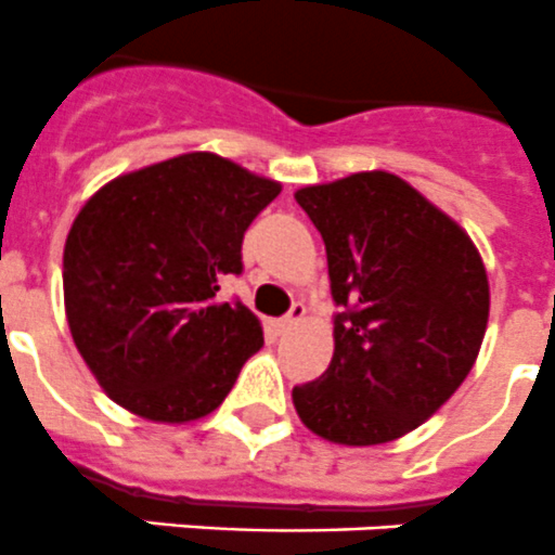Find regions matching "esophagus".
<instances>
[{"label":"esophagus","mask_w":555,"mask_h":555,"mask_svg":"<svg viewBox=\"0 0 555 555\" xmlns=\"http://www.w3.org/2000/svg\"><path fill=\"white\" fill-rule=\"evenodd\" d=\"M304 318H306V306L300 304V300H295V304H292V309H288L286 318L278 320V326H281V328H292V326H297V323H300V320H304Z\"/></svg>","instance_id":"esophagus-1"}]
</instances>
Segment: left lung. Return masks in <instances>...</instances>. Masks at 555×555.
<instances>
[{"instance_id": "8db88e82", "label": "left lung", "mask_w": 555, "mask_h": 555, "mask_svg": "<svg viewBox=\"0 0 555 555\" xmlns=\"http://www.w3.org/2000/svg\"><path fill=\"white\" fill-rule=\"evenodd\" d=\"M326 244L334 357L292 388L306 428L340 446L414 431L462 386L482 346V258L446 212L391 172L297 190Z\"/></svg>"}]
</instances>
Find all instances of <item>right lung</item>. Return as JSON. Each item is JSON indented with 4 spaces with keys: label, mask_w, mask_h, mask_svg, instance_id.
Returning a JSON list of instances; mask_svg holds the SVG:
<instances>
[{
    "label": "right lung",
    "mask_w": 555,
    "mask_h": 555,
    "mask_svg": "<svg viewBox=\"0 0 555 555\" xmlns=\"http://www.w3.org/2000/svg\"><path fill=\"white\" fill-rule=\"evenodd\" d=\"M278 192L221 155L186 153L81 206L64 244V309L109 400L155 423L227 400L263 332L241 300L215 295L223 274L244 272L246 229Z\"/></svg>",
    "instance_id": "add662e5"
}]
</instances>
